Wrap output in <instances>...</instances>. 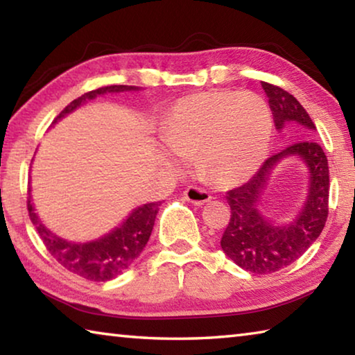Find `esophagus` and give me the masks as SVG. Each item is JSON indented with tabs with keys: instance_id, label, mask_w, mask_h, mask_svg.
<instances>
[{
	"instance_id": "1",
	"label": "esophagus",
	"mask_w": 355,
	"mask_h": 355,
	"mask_svg": "<svg viewBox=\"0 0 355 355\" xmlns=\"http://www.w3.org/2000/svg\"><path fill=\"white\" fill-rule=\"evenodd\" d=\"M183 197L188 202H191L192 205H197V207L205 205L207 202L211 200V196H209L207 191H203L200 188H194V186H191V188L184 189Z\"/></svg>"
}]
</instances>
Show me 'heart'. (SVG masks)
<instances>
[{
	"instance_id": "b5f03b06",
	"label": "heart",
	"mask_w": 355,
	"mask_h": 355,
	"mask_svg": "<svg viewBox=\"0 0 355 355\" xmlns=\"http://www.w3.org/2000/svg\"><path fill=\"white\" fill-rule=\"evenodd\" d=\"M271 110L252 92L214 91L180 100L166 119L161 155L175 171H186L197 155L203 178L218 186L243 183L268 153Z\"/></svg>"
}]
</instances>
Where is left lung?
Instances as JSON below:
<instances>
[{
	"mask_svg": "<svg viewBox=\"0 0 355 355\" xmlns=\"http://www.w3.org/2000/svg\"><path fill=\"white\" fill-rule=\"evenodd\" d=\"M261 87L269 98L275 128L280 133L288 127L296 128L304 141L272 155L248 183L228 191L232 216L220 238V248L244 271L271 274L290 266L321 235L329 214V166L321 146L311 139L316 127L302 105L272 84L261 83ZM291 157L306 166L308 192L297 218L277 223L262 213L261 199L272 172Z\"/></svg>",
	"mask_w": 355,
	"mask_h": 355,
	"instance_id": "1",
	"label": "left lung"
}]
</instances>
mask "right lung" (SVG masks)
<instances>
[{
    "instance_id": "right-lung-1",
    "label": "right lung",
    "mask_w": 355,
    "mask_h": 355,
    "mask_svg": "<svg viewBox=\"0 0 355 355\" xmlns=\"http://www.w3.org/2000/svg\"><path fill=\"white\" fill-rule=\"evenodd\" d=\"M139 91H142V87L137 86H106L95 89V91L84 94L71 101L55 119L53 125L67 117L70 112H73L84 103H87L89 100L97 98L100 95ZM159 205V202L144 203V205L131 209L127 218L105 235L95 238L92 241L75 243L56 235L40 220L33 203L31 186L28 191L29 218H31L34 227L37 228L48 252L70 272L92 282H107L116 279L117 275L127 271L135 263L148 243L150 235H152Z\"/></svg>"
}]
</instances>
